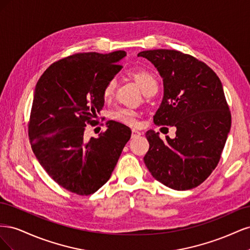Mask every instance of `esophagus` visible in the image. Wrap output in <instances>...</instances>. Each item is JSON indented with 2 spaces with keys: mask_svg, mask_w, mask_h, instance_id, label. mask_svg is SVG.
Wrapping results in <instances>:
<instances>
[{
  "mask_svg": "<svg viewBox=\"0 0 250 250\" xmlns=\"http://www.w3.org/2000/svg\"><path fill=\"white\" fill-rule=\"evenodd\" d=\"M139 135H141V132L137 129H132L131 131V138H135V137H139Z\"/></svg>",
  "mask_w": 250,
  "mask_h": 250,
  "instance_id": "34e87169",
  "label": "esophagus"
}]
</instances>
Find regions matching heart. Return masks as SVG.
Here are the masks:
<instances>
[{
	"label": "heart",
	"mask_w": 250,
	"mask_h": 250,
	"mask_svg": "<svg viewBox=\"0 0 250 250\" xmlns=\"http://www.w3.org/2000/svg\"><path fill=\"white\" fill-rule=\"evenodd\" d=\"M129 75L138 83L144 94H148L151 90L158 87V83L154 75L146 69H133L129 71ZM117 82L115 79H110L103 89L104 99H109L115 92ZM113 120L119 121L121 123L133 125L137 123L138 112L130 108H118L111 113Z\"/></svg>",
	"instance_id": "b5f03b06"
}]
</instances>
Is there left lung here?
<instances>
[{"label": "left lung", "instance_id": "8db88e82", "mask_svg": "<svg viewBox=\"0 0 250 250\" xmlns=\"http://www.w3.org/2000/svg\"><path fill=\"white\" fill-rule=\"evenodd\" d=\"M138 56L152 62L164 81L154 124L176 127L175 139L165 141L154 130L146 132V167L173 190L198 187L217 167L230 129L222 83L207 63L180 51L148 50Z\"/></svg>", "mask_w": 250, "mask_h": 250}]
</instances>
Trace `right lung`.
<instances>
[{
	"instance_id": "obj_1",
	"label": "right lung",
	"mask_w": 250,
	"mask_h": 250,
	"mask_svg": "<svg viewBox=\"0 0 250 250\" xmlns=\"http://www.w3.org/2000/svg\"><path fill=\"white\" fill-rule=\"evenodd\" d=\"M125 51L76 53L59 59L36 83L28 123L33 152L48 175L74 194L87 196L106 183L131 130L108 121L98 138L85 137L86 125L104 105L103 89L122 65Z\"/></svg>"
}]
</instances>
